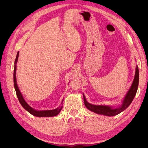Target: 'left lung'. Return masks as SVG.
I'll list each match as a JSON object with an SVG mask.
<instances>
[{"label": "left lung", "instance_id": "left-lung-1", "mask_svg": "<svg viewBox=\"0 0 148 148\" xmlns=\"http://www.w3.org/2000/svg\"><path fill=\"white\" fill-rule=\"evenodd\" d=\"M138 83H139V70H138V65H136L135 78H134L133 82L132 84V86L130 88L129 90L126 94V95L125 96L123 100L122 101V104H121L120 106H119L118 107H114L113 106H110L94 105V104H90V103H89L86 101V97H85V96L83 93L84 105L86 107V108L88 109L93 112H95L96 114L104 115L106 116H110V117H112V116L118 115L119 114L121 113L122 112L125 110L130 105V104L133 101L134 97H135L136 94L138 87Z\"/></svg>", "mask_w": 148, "mask_h": 148}]
</instances>
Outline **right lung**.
I'll return each mask as SVG.
<instances>
[{
	"mask_svg": "<svg viewBox=\"0 0 148 148\" xmlns=\"http://www.w3.org/2000/svg\"><path fill=\"white\" fill-rule=\"evenodd\" d=\"M18 56H19V52H18L16 59H15V61L14 71H13V83H14V87H15L17 97H18V99L21 105L26 110H27L29 113H30L31 115H33L34 116H36V117H54V116H56L57 115H58L60 113V112L62 109V107H63V106H60L59 107H57V109H53V110H36V109L32 108L31 106H29L28 104V103L26 102V101L25 100L24 97H23V95H22V94L21 93L20 89L18 88V86L17 83H16V63L18 61ZM63 101H64V99H63V100H62L61 104H62Z\"/></svg>",
	"mask_w": 148,
	"mask_h": 148,
	"instance_id": "1",
	"label": "right lung"
}]
</instances>
